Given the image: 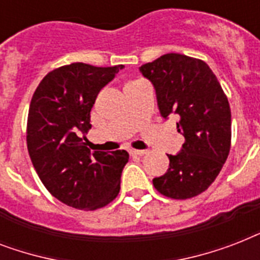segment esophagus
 <instances>
[{
  "label": "esophagus",
  "instance_id": "esophagus-1",
  "mask_svg": "<svg viewBox=\"0 0 260 260\" xmlns=\"http://www.w3.org/2000/svg\"><path fill=\"white\" fill-rule=\"evenodd\" d=\"M129 154L134 155V156H143V155L147 154V151H144V150H131Z\"/></svg>",
  "mask_w": 260,
  "mask_h": 260
}]
</instances>
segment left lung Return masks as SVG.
I'll use <instances>...</instances> for the list:
<instances>
[{
    "mask_svg": "<svg viewBox=\"0 0 260 260\" xmlns=\"http://www.w3.org/2000/svg\"><path fill=\"white\" fill-rule=\"evenodd\" d=\"M152 82L160 114H177L185 138L170 167L152 179L159 193L187 200L204 193L221 171L231 150V108L221 85L201 59L166 54L140 67Z\"/></svg>",
    "mask_w": 260,
    "mask_h": 260,
    "instance_id": "left-lung-1",
    "label": "left lung"
}]
</instances>
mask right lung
Masks as SVG:
<instances>
[{
    "instance_id": "1",
    "label": "right lung",
    "mask_w": 260,
    "mask_h": 260,
    "mask_svg": "<svg viewBox=\"0 0 260 260\" xmlns=\"http://www.w3.org/2000/svg\"><path fill=\"white\" fill-rule=\"evenodd\" d=\"M121 69L86 63L59 67L42 79L30 100L26 147L32 165L47 190L75 209L104 208L120 191L128 152H90L79 136L91 128L90 112L100 90Z\"/></svg>"
}]
</instances>
